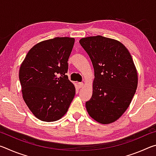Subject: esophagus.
<instances>
[{
	"label": "esophagus",
	"instance_id": "obj_1",
	"mask_svg": "<svg viewBox=\"0 0 156 156\" xmlns=\"http://www.w3.org/2000/svg\"><path fill=\"white\" fill-rule=\"evenodd\" d=\"M78 87L79 88H82V87H83L84 84L83 83H78Z\"/></svg>",
	"mask_w": 156,
	"mask_h": 156
}]
</instances>
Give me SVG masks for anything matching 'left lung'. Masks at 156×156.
<instances>
[{"label":"left lung","mask_w":156,"mask_h":156,"mask_svg":"<svg viewBox=\"0 0 156 156\" xmlns=\"http://www.w3.org/2000/svg\"><path fill=\"white\" fill-rule=\"evenodd\" d=\"M79 43L94 69L93 94L86 102L89 115L107 125L122 116L138 87V72L130 53L120 41L102 36L81 38Z\"/></svg>","instance_id":"8db88e82"}]
</instances>
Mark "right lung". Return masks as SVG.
<instances>
[{"instance_id": "obj_1", "label": "right lung", "mask_w": 156, "mask_h": 156, "mask_svg": "<svg viewBox=\"0 0 156 156\" xmlns=\"http://www.w3.org/2000/svg\"><path fill=\"white\" fill-rule=\"evenodd\" d=\"M74 42L69 37L41 41L28 51L21 63L23 98L31 113L42 121L60 120L74 98V84L66 75Z\"/></svg>"}]
</instances>
